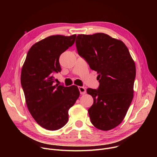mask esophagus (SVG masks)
Listing matches in <instances>:
<instances>
[{"mask_svg":"<svg viewBox=\"0 0 157 157\" xmlns=\"http://www.w3.org/2000/svg\"><path fill=\"white\" fill-rule=\"evenodd\" d=\"M79 90L81 94H84L86 93V89L84 87H81V86L79 87Z\"/></svg>","mask_w":157,"mask_h":157,"instance_id":"obj_1","label":"esophagus"}]
</instances>
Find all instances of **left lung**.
I'll return each mask as SVG.
<instances>
[{"label": "left lung", "instance_id": "obj_1", "mask_svg": "<svg viewBox=\"0 0 157 157\" xmlns=\"http://www.w3.org/2000/svg\"><path fill=\"white\" fill-rule=\"evenodd\" d=\"M76 45L79 55L99 74L98 89H87L94 100L88 109L91 122L98 129H113L122 122L133 99L135 62L123 41L103 33L78 35Z\"/></svg>", "mask_w": 157, "mask_h": 157}]
</instances>
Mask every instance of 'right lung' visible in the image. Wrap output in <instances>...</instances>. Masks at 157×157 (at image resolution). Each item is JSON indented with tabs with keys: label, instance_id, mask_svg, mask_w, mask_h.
Instances as JSON below:
<instances>
[{
	"label": "right lung",
	"instance_id": "right-lung-1",
	"mask_svg": "<svg viewBox=\"0 0 157 157\" xmlns=\"http://www.w3.org/2000/svg\"><path fill=\"white\" fill-rule=\"evenodd\" d=\"M76 35H52L32 46L21 72V84L28 109L38 125L56 130L68 121V110L80 93L76 86L54 84L55 73L61 71L60 55L74 44Z\"/></svg>",
	"mask_w": 157,
	"mask_h": 157
}]
</instances>
